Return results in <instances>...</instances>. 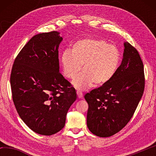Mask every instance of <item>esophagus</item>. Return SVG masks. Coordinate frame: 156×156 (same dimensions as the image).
I'll use <instances>...</instances> for the list:
<instances>
[{"label":"esophagus","mask_w":156,"mask_h":156,"mask_svg":"<svg viewBox=\"0 0 156 156\" xmlns=\"http://www.w3.org/2000/svg\"><path fill=\"white\" fill-rule=\"evenodd\" d=\"M76 94H77V96H78V98H83V93H82V92H80V91H77L76 92Z\"/></svg>","instance_id":"34e87169"}]
</instances>
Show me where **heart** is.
Returning a JSON list of instances; mask_svg holds the SVG:
<instances>
[{"mask_svg": "<svg viewBox=\"0 0 156 156\" xmlns=\"http://www.w3.org/2000/svg\"><path fill=\"white\" fill-rule=\"evenodd\" d=\"M119 50L113 44L97 38H84L73 44L71 50H65L61 57L63 75L72 79L78 90H84L94 83L102 85L110 81L120 67Z\"/></svg>", "mask_w": 156, "mask_h": 156, "instance_id": "1", "label": "heart"}]
</instances>
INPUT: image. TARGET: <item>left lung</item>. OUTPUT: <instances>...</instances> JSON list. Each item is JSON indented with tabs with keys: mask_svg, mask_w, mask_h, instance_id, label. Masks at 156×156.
Returning a JSON list of instances; mask_svg holds the SVG:
<instances>
[{
	"mask_svg": "<svg viewBox=\"0 0 156 156\" xmlns=\"http://www.w3.org/2000/svg\"><path fill=\"white\" fill-rule=\"evenodd\" d=\"M123 59L110 81L84 95L89 105L87 125L92 133L106 138L125 127L133 116L144 89V65L138 52L124 43Z\"/></svg>",
	"mask_w": 156,
	"mask_h": 156,
	"instance_id": "left-lung-1",
	"label": "left lung"
}]
</instances>
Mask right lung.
I'll list each match as a JSON object with an SVG mask.
<instances>
[{
  "instance_id": "add662e5",
  "label": "right lung",
  "mask_w": 156,
  "mask_h": 156,
  "mask_svg": "<svg viewBox=\"0 0 156 156\" xmlns=\"http://www.w3.org/2000/svg\"><path fill=\"white\" fill-rule=\"evenodd\" d=\"M58 31L36 34L18 54L10 83L22 120L36 133L51 136L64 127L69 109L77 98L75 89L60 73Z\"/></svg>"
}]
</instances>
